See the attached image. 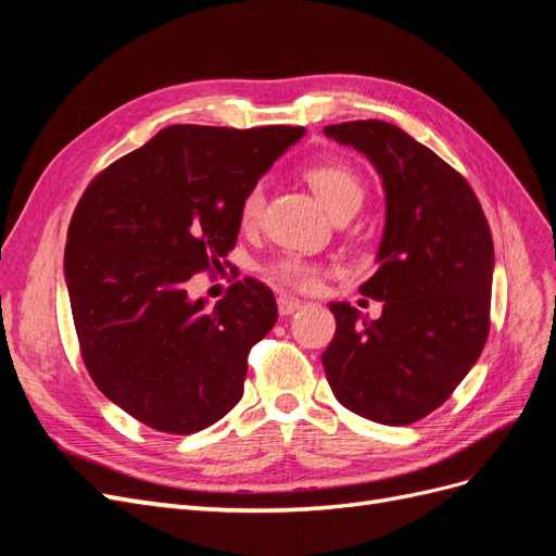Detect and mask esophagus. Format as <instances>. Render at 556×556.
<instances>
[{
    "instance_id": "obj_1",
    "label": "esophagus",
    "mask_w": 556,
    "mask_h": 556,
    "mask_svg": "<svg viewBox=\"0 0 556 556\" xmlns=\"http://www.w3.org/2000/svg\"><path fill=\"white\" fill-rule=\"evenodd\" d=\"M299 308H304V301H299V299L288 296V294L278 296V311H280V315H292Z\"/></svg>"
}]
</instances>
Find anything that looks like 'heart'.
Returning <instances> with one entry per match:
<instances>
[{
  "instance_id": "obj_1",
  "label": "heart",
  "mask_w": 556,
  "mask_h": 556,
  "mask_svg": "<svg viewBox=\"0 0 556 556\" xmlns=\"http://www.w3.org/2000/svg\"><path fill=\"white\" fill-rule=\"evenodd\" d=\"M306 180L323 201V206L336 217L345 211H357L364 199V185L343 164H313L306 172ZM264 211V185H250L239 204V223L243 227H255ZM266 276L274 282L296 292H317L323 285L327 268L296 255H285L266 266Z\"/></svg>"
}]
</instances>
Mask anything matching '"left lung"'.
Segmentation results:
<instances>
[{
    "label": "left lung",
    "instance_id": "1",
    "mask_svg": "<svg viewBox=\"0 0 556 556\" xmlns=\"http://www.w3.org/2000/svg\"><path fill=\"white\" fill-rule=\"evenodd\" d=\"M374 162L384 188L378 271L359 292L382 301L378 319L331 304L336 333L323 352L329 387L352 413L413 425L450 399L490 333L494 243L466 178L382 121L325 127Z\"/></svg>",
    "mask_w": 556,
    "mask_h": 556
}]
</instances>
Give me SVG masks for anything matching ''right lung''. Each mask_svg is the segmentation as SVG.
Instances as JSON below:
<instances>
[{"mask_svg": "<svg viewBox=\"0 0 556 556\" xmlns=\"http://www.w3.org/2000/svg\"><path fill=\"white\" fill-rule=\"evenodd\" d=\"M304 131L172 125L83 192L64 248L80 357L99 392L146 427L194 433L241 401L276 299L243 278L208 308L188 299V280L237 245L241 197Z\"/></svg>", "mask_w": 556, "mask_h": 556, "instance_id": "obj_1", "label": "right lung"}]
</instances>
